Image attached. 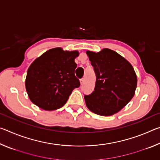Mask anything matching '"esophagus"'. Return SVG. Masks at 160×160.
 <instances>
[{
  "instance_id": "34e87169",
  "label": "esophagus",
  "mask_w": 160,
  "mask_h": 160,
  "mask_svg": "<svg viewBox=\"0 0 160 160\" xmlns=\"http://www.w3.org/2000/svg\"><path fill=\"white\" fill-rule=\"evenodd\" d=\"M80 85H82V84L84 83V78H82V79H80Z\"/></svg>"
}]
</instances>
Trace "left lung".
<instances>
[{
  "mask_svg": "<svg viewBox=\"0 0 160 160\" xmlns=\"http://www.w3.org/2000/svg\"><path fill=\"white\" fill-rule=\"evenodd\" d=\"M86 53L96 74L94 91L84 97L86 106L100 116L115 114L135 94L138 80L133 68L125 58L109 48Z\"/></svg>",
  "mask_w": 160,
  "mask_h": 160,
  "instance_id": "8db88e82",
  "label": "left lung"
}]
</instances>
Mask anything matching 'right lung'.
Masks as SVG:
<instances>
[{
  "label": "right lung",
  "instance_id": "1",
  "mask_svg": "<svg viewBox=\"0 0 160 160\" xmlns=\"http://www.w3.org/2000/svg\"><path fill=\"white\" fill-rule=\"evenodd\" d=\"M78 51L57 47L35 59L27 72L25 88L29 99L47 111L58 109L66 104L80 81L75 75Z\"/></svg>",
  "mask_w": 160,
  "mask_h": 160
}]
</instances>
